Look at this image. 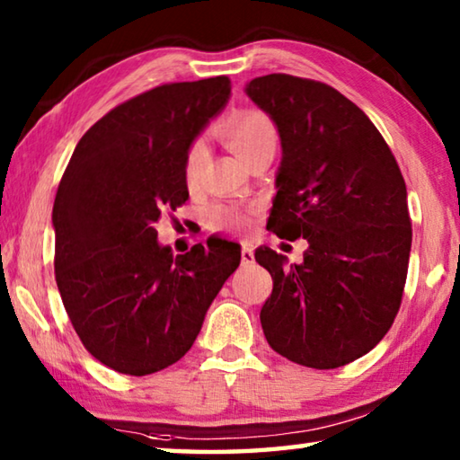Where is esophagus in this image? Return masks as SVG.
Here are the masks:
<instances>
[{
	"label": "esophagus",
	"mask_w": 460,
	"mask_h": 460,
	"mask_svg": "<svg viewBox=\"0 0 460 460\" xmlns=\"http://www.w3.org/2000/svg\"><path fill=\"white\" fill-rule=\"evenodd\" d=\"M253 261H255V258H253L252 245L243 243V247H241V263H243V266H252Z\"/></svg>",
	"instance_id": "1"
}]
</instances>
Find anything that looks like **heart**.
<instances>
[{"label":"heart","mask_w":460,"mask_h":460,"mask_svg":"<svg viewBox=\"0 0 460 460\" xmlns=\"http://www.w3.org/2000/svg\"><path fill=\"white\" fill-rule=\"evenodd\" d=\"M219 134L231 150L245 162L252 160L258 152L266 150V147H276L278 142L274 123H271L266 113L255 111V109L231 113L229 118L221 121ZM202 162H205V144L197 139V142L190 144L184 158V182L190 189H194L199 182ZM208 215H211V223L219 229L239 231L249 225L247 215L241 213L235 207L215 205Z\"/></svg>","instance_id":"obj_1"}]
</instances>
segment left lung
Masks as SVG:
<instances>
[{
  "label": "left lung",
  "instance_id": "obj_1",
  "mask_svg": "<svg viewBox=\"0 0 460 460\" xmlns=\"http://www.w3.org/2000/svg\"><path fill=\"white\" fill-rule=\"evenodd\" d=\"M249 99L276 123L282 162L268 229L306 239L305 261L255 252L274 279L260 321L270 347L313 369L359 359L385 337L406 286V182L377 128L329 84L258 76Z\"/></svg>",
  "mask_w": 460,
  "mask_h": 460
}]
</instances>
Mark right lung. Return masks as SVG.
I'll return each mask as SVG.
<instances>
[{
  "instance_id": "obj_1",
  "label": "right lung",
  "mask_w": 460,
  "mask_h": 460,
  "mask_svg": "<svg viewBox=\"0 0 460 460\" xmlns=\"http://www.w3.org/2000/svg\"><path fill=\"white\" fill-rule=\"evenodd\" d=\"M229 95L227 76L146 91L103 115L62 174L52 208L62 305L84 349L126 376L182 359L241 261L225 239L174 258L155 231L189 199L186 152Z\"/></svg>"
}]
</instances>
